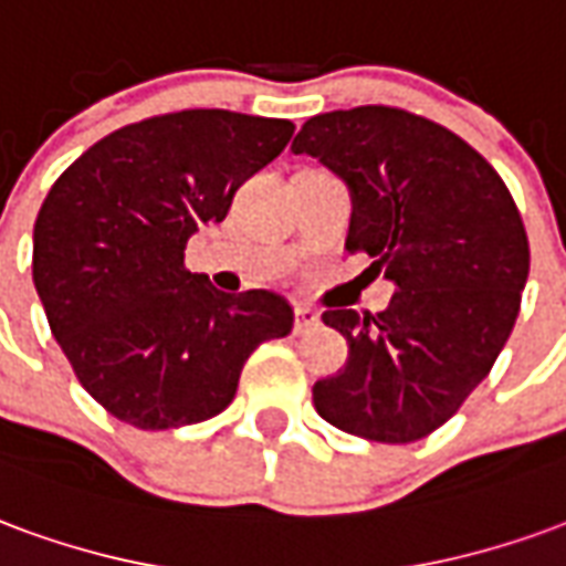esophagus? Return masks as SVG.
I'll use <instances>...</instances> for the list:
<instances>
[{"label":"esophagus","instance_id":"obj_1","mask_svg":"<svg viewBox=\"0 0 566 566\" xmlns=\"http://www.w3.org/2000/svg\"><path fill=\"white\" fill-rule=\"evenodd\" d=\"M321 324V315L315 312V308L308 306H296L294 308V333L296 336H303V333L315 331Z\"/></svg>","mask_w":566,"mask_h":566}]
</instances>
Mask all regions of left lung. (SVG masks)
I'll return each mask as SVG.
<instances>
[{
  "instance_id": "left-lung-1",
  "label": "left lung",
  "mask_w": 566,
  "mask_h": 566,
  "mask_svg": "<svg viewBox=\"0 0 566 566\" xmlns=\"http://www.w3.org/2000/svg\"><path fill=\"white\" fill-rule=\"evenodd\" d=\"M291 150L343 178L345 248L394 284L376 315L324 312L348 360L315 381V409L355 437L416 442L461 409L510 339L531 270L522 214L479 150L403 108L308 117Z\"/></svg>"
}]
</instances>
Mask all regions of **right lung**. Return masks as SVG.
<instances>
[{"label":"right lung","mask_w":566,"mask_h":566,"mask_svg":"<svg viewBox=\"0 0 566 566\" xmlns=\"http://www.w3.org/2000/svg\"><path fill=\"white\" fill-rule=\"evenodd\" d=\"M294 136L282 117L190 108L115 129L56 178L32 230V282L93 400L142 430L233 403L242 367L294 327L272 291L223 294L185 270L187 239Z\"/></svg>","instance_id":"add662e5"}]
</instances>
